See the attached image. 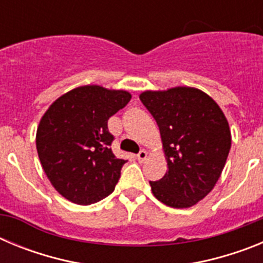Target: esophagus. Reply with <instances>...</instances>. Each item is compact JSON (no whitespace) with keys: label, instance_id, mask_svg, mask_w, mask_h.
Returning <instances> with one entry per match:
<instances>
[{"label":"esophagus","instance_id":"1","mask_svg":"<svg viewBox=\"0 0 263 263\" xmlns=\"http://www.w3.org/2000/svg\"><path fill=\"white\" fill-rule=\"evenodd\" d=\"M146 158H147V153L145 152V150H141V152L138 153V155H137V159L142 163V162H145Z\"/></svg>","mask_w":263,"mask_h":263}]
</instances>
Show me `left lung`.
I'll use <instances>...</instances> for the list:
<instances>
[{"label": "left lung", "instance_id": "1", "mask_svg": "<svg viewBox=\"0 0 263 263\" xmlns=\"http://www.w3.org/2000/svg\"><path fill=\"white\" fill-rule=\"evenodd\" d=\"M139 99L160 132L168 170L150 182L153 195L173 208H190L213 190L231 150L232 134L215 100L194 87L145 90Z\"/></svg>", "mask_w": 263, "mask_h": 263}]
</instances>
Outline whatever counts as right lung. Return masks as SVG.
Returning <instances> with one entry per match:
<instances>
[{"mask_svg":"<svg viewBox=\"0 0 263 263\" xmlns=\"http://www.w3.org/2000/svg\"><path fill=\"white\" fill-rule=\"evenodd\" d=\"M132 95L83 85L58 97L36 129V152L52 187L67 200L89 205L115 191L126 160L111 153L108 120Z\"/></svg>","mask_w":263,"mask_h":263,"instance_id":"obj_1","label":"right lung"}]
</instances>
